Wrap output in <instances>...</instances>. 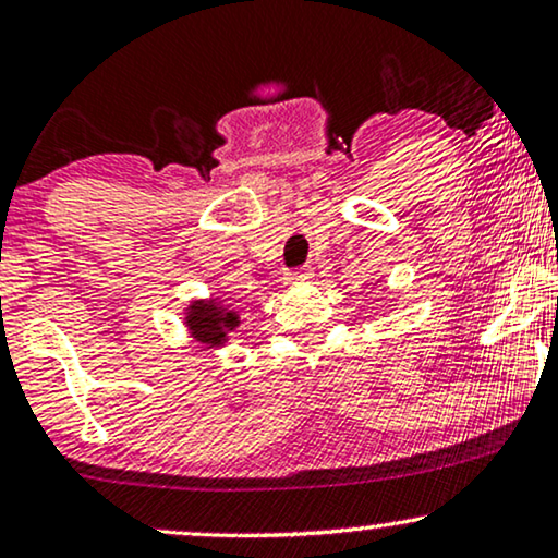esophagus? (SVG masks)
Segmentation results:
<instances>
[{
	"label": "esophagus",
	"mask_w": 558,
	"mask_h": 558,
	"mask_svg": "<svg viewBox=\"0 0 558 558\" xmlns=\"http://www.w3.org/2000/svg\"><path fill=\"white\" fill-rule=\"evenodd\" d=\"M313 278V270L311 268H301V270H293L286 276L288 286H301V282H308Z\"/></svg>",
	"instance_id": "34e87169"
}]
</instances>
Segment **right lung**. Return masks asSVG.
I'll return each mask as SVG.
<instances>
[{"label":"right lung","instance_id":"add662e5","mask_svg":"<svg viewBox=\"0 0 558 558\" xmlns=\"http://www.w3.org/2000/svg\"><path fill=\"white\" fill-rule=\"evenodd\" d=\"M184 320L194 341H199L207 349H215L227 343L230 333L240 326V313L209 298V301H194L186 308Z\"/></svg>","mask_w":558,"mask_h":558}]
</instances>
